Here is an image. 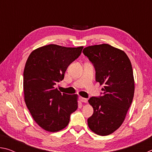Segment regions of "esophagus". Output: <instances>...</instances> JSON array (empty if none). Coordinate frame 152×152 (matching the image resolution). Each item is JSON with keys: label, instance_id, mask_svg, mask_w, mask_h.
<instances>
[{"label": "esophagus", "instance_id": "esophagus-1", "mask_svg": "<svg viewBox=\"0 0 152 152\" xmlns=\"http://www.w3.org/2000/svg\"><path fill=\"white\" fill-rule=\"evenodd\" d=\"M80 101L82 102H87V101H88L87 99H85V98H83V97L80 98Z\"/></svg>", "mask_w": 152, "mask_h": 152}]
</instances>
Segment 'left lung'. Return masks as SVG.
<instances>
[{
	"instance_id": "left-lung-1",
	"label": "left lung",
	"mask_w": 152,
	"mask_h": 152,
	"mask_svg": "<svg viewBox=\"0 0 152 152\" xmlns=\"http://www.w3.org/2000/svg\"><path fill=\"white\" fill-rule=\"evenodd\" d=\"M82 52L94 64L96 81L104 85L102 96L88 100L94 110L88 119V127L99 135H110L122 125L133 101L132 63L123 50L107 43L88 46Z\"/></svg>"
}]
</instances>
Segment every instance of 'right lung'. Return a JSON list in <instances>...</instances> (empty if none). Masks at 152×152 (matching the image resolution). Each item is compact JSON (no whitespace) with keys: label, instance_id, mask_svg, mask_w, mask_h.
<instances>
[{"label":"right lung","instance_id":"add662e5","mask_svg":"<svg viewBox=\"0 0 152 152\" xmlns=\"http://www.w3.org/2000/svg\"><path fill=\"white\" fill-rule=\"evenodd\" d=\"M83 46L66 48L50 44L33 50L23 72L24 100L35 121L50 132L62 130L78 109V96L61 94L56 85L68 66L81 54Z\"/></svg>","mask_w":152,"mask_h":152}]
</instances>
